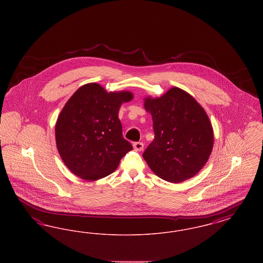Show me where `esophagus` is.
<instances>
[{
    "label": "esophagus",
    "instance_id": "34e87169",
    "mask_svg": "<svg viewBox=\"0 0 263 263\" xmlns=\"http://www.w3.org/2000/svg\"><path fill=\"white\" fill-rule=\"evenodd\" d=\"M133 147H134V149L136 151H142L143 148H144V144L142 142H135L133 144Z\"/></svg>",
    "mask_w": 263,
    "mask_h": 263
}]
</instances>
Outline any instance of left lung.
I'll return each instance as SVG.
<instances>
[{
  "label": "left lung",
  "mask_w": 263,
  "mask_h": 263,
  "mask_svg": "<svg viewBox=\"0 0 263 263\" xmlns=\"http://www.w3.org/2000/svg\"><path fill=\"white\" fill-rule=\"evenodd\" d=\"M155 139L143 154L151 170L178 183L196 175L212 152L213 129L200 104L186 91L171 88L159 99L145 100Z\"/></svg>",
  "instance_id": "1"
}]
</instances>
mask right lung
<instances>
[{
	"label": "right lung",
	"mask_w": 263,
	"mask_h": 263,
	"mask_svg": "<svg viewBox=\"0 0 263 263\" xmlns=\"http://www.w3.org/2000/svg\"><path fill=\"white\" fill-rule=\"evenodd\" d=\"M132 98L129 91L108 93L98 84H88L67 101L55 135L63 162L73 174L87 180L102 178L133 149L118 118L121 103Z\"/></svg>",
	"instance_id": "add662e5"
}]
</instances>
